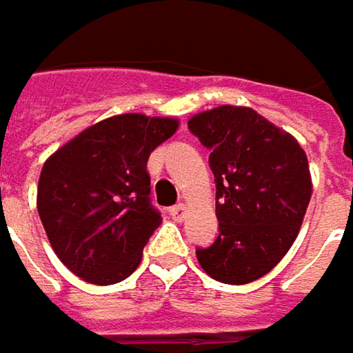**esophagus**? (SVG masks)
Instances as JSON below:
<instances>
[{
  "mask_svg": "<svg viewBox=\"0 0 353 353\" xmlns=\"http://www.w3.org/2000/svg\"><path fill=\"white\" fill-rule=\"evenodd\" d=\"M168 215H170L174 221H183V219H185V215H187V209H185V205H183V203H179V205H174V207H170V209H168Z\"/></svg>",
  "mask_w": 353,
  "mask_h": 353,
  "instance_id": "1",
  "label": "esophagus"
}]
</instances>
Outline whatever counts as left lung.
<instances>
[{
    "label": "left lung",
    "mask_w": 353,
    "mask_h": 353,
    "mask_svg": "<svg viewBox=\"0 0 353 353\" xmlns=\"http://www.w3.org/2000/svg\"><path fill=\"white\" fill-rule=\"evenodd\" d=\"M211 152L219 234L197 248L203 270L225 285L270 272L292 245L311 201V174L299 142L250 108L223 105L189 119Z\"/></svg>",
    "instance_id": "left-lung-1"
}]
</instances>
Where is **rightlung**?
I'll list each match as a JSON object with an SVG mask.
<instances>
[{"label": "right lung", "mask_w": 353, "mask_h": 353, "mask_svg": "<svg viewBox=\"0 0 353 353\" xmlns=\"http://www.w3.org/2000/svg\"><path fill=\"white\" fill-rule=\"evenodd\" d=\"M179 123L125 113L103 119L44 162L38 215L57 256L93 285L128 279L160 225L150 199V152Z\"/></svg>", "instance_id": "obj_1"}]
</instances>
